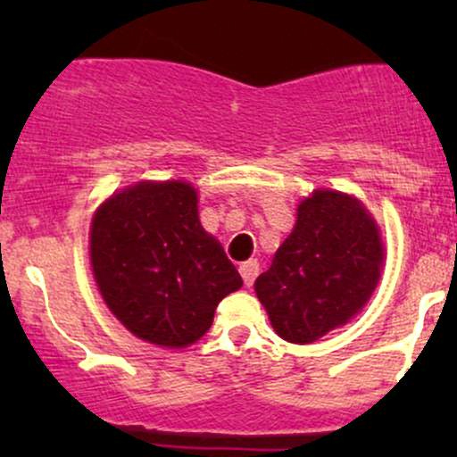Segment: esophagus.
<instances>
[{
    "mask_svg": "<svg viewBox=\"0 0 457 457\" xmlns=\"http://www.w3.org/2000/svg\"><path fill=\"white\" fill-rule=\"evenodd\" d=\"M238 270H240V277H243L245 286H253L255 277H258V272H260L258 260H246V262H243Z\"/></svg>",
    "mask_w": 457,
    "mask_h": 457,
    "instance_id": "34e87169",
    "label": "esophagus"
}]
</instances>
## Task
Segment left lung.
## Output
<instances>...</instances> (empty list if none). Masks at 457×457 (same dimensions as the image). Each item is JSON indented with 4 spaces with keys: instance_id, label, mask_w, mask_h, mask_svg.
<instances>
[{
    "instance_id": "obj_1",
    "label": "left lung",
    "mask_w": 457,
    "mask_h": 457,
    "mask_svg": "<svg viewBox=\"0 0 457 457\" xmlns=\"http://www.w3.org/2000/svg\"><path fill=\"white\" fill-rule=\"evenodd\" d=\"M296 217L255 295L279 337L312 344L365 305L380 279L382 245L365 208L344 193L316 191Z\"/></svg>"
}]
</instances>
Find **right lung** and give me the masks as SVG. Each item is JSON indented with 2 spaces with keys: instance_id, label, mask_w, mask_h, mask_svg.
Masks as SVG:
<instances>
[{
  "instance_id": "right-lung-1",
  "label": "right lung",
  "mask_w": 457,
  "mask_h": 457,
  "mask_svg": "<svg viewBox=\"0 0 457 457\" xmlns=\"http://www.w3.org/2000/svg\"><path fill=\"white\" fill-rule=\"evenodd\" d=\"M98 290L130 333L185 348L211 328L214 309L243 286L223 246L204 232L187 182H141L112 195L92 219Z\"/></svg>"
}]
</instances>
